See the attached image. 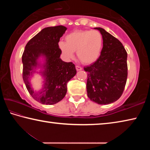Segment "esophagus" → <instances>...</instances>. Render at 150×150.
<instances>
[{
	"label": "esophagus",
	"instance_id": "34e87169",
	"mask_svg": "<svg viewBox=\"0 0 150 150\" xmlns=\"http://www.w3.org/2000/svg\"><path fill=\"white\" fill-rule=\"evenodd\" d=\"M75 67H76V69H77V71H81L83 69L82 67H81L80 66H78V65H76Z\"/></svg>",
	"mask_w": 150,
	"mask_h": 150
}]
</instances>
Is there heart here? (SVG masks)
<instances>
[{"label": "heart", "mask_w": 150, "mask_h": 150, "mask_svg": "<svg viewBox=\"0 0 150 150\" xmlns=\"http://www.w3.org/2000/svg\"><path fill=\"white\" fill-rule=\"evenodd\" d=\"M65 42L59 43V47L67 59L74 57L77 52L78 59L85 64L95 63L100 57L103 47V38L97 30H77L65 37Z\"/></svg>", "instance_id": "obj_1"}]
</instances>
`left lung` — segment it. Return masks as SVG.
<instances>
[{
  "instance_id": "obj_1",
  "label": "left lung",
  "mask_w": 150,
  "mask_h": 150,
  "mask_svg": "<svg viewBox=\"0 0 150 150\" xmlns=\"http://www.w3.org/2000/svg\"><path fill=\"white\" fill-rule=\"evenodd\" d=\"M94 28L102 34L103 47L98 60L84 68L87 72V95L98 105H108L120 97L125 87L127 52L122 43L105 29Z\"/></svg>"
}]
</instances>
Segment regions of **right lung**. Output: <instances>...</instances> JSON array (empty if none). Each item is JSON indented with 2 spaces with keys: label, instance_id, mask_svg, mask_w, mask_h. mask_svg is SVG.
I'll use <instances>...</instances> for the list:
<instances>
[{
  "label": "right lung",
  "instance_id": "1",
  "mask_svg": "<svg viewBox=\"0 0 150 150\" xmlns=\"http://www.w3.org/2000/svg\"><path fill=\"white\" fill-rule=\"evenodd\" d=\"M67 28L63 26L47 27L27 43L22 62L23 80L33 98L43 105H55L62 100L67 93V84L77 73L71 62L60 58V38ZM35 73L42 76V87L34 90L31 80Z\"/></svg>",
  "mask_w": 150,
  "mask_h": 150
}]
</instances>
